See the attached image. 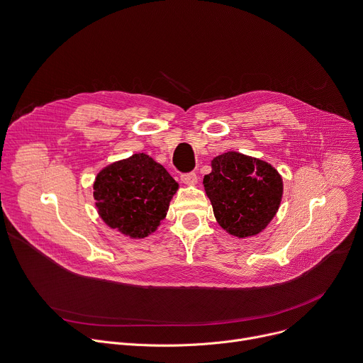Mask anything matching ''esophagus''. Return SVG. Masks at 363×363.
Returning <instances> with one entry per match:
<instances>
[{"label": "esophagus", "mask_w": 363, "mask_h": 363, "mask_svg": "<svg viewBox=\"0 0 363 363\" xmlns=\"http://www.w3.org/2000/svg\"><path fill=\"white\" fill-rule=\"evenodd\" d=\"M181 181L188 185H195L198 182V177L195 172H186V174L181 175Z\"/></svg>", "instance_id": "esophagus-1"}]
</instances>
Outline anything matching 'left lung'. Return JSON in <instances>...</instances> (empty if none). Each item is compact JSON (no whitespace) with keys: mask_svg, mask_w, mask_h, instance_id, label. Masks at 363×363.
<instances>
[{"mask_svg":"<svg viewBox=\"0 0 363 363\" xmlns=\"http://www.w3.org/2000/svg\"><path fill=\"white\" fill-rule=\"evenodd\" d=\"M211 167L202 184L218 224L238 238L262 233L280 206V174L270 164L238 152L220 155Z\"/></svg>","mask_w":363,"mask_h":363,"instance_id":"obj_1","label":"left lung"}]
</instances>
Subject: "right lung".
<instances>
[{"mask_svg": "<svg viewBox=\"0 0 363 363\" xmlns=\"http://www.w3.org/2000/svg\"><path fill=\"white\" fill-rule=\"evenodd\" d=\"M93 189L103 221L130 238H143L167 217L178 184L161 164L135 153L101 169Z\"/></svg>", "mask_w": 363, "mask_h": 363, "instance_id": "add662e5", "label": "right lung"}]
</instances>
